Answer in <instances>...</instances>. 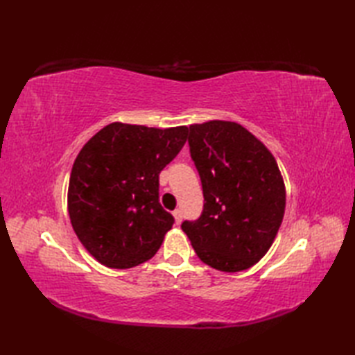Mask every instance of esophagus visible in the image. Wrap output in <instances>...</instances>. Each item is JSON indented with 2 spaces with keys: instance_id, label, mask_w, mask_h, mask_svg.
I'll return each instance as SVG.
<instances>
[{
  "instance_id": "esophagus-1",
  "label": "esophagus",
  "mask_w": 355,
  "mask_h": 355,
  "mask_svg": "<svg viewBox=\"0 0 355 355\" xmlns=\"http://www.w3.org/2000/svg\"><path fill=\"white\" fill-rule=\"evenodd\" d=\"M173 218H175V224H180V223H182V220H183V214H182V210H180V209H175V210H173Z\"/></svg>"
}]
</instances>
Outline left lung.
<instances>
[{
	"label": "left lung",
	"instance_id": "1",
	"mask_svg": "<svg viewBox=\"0 0 355 355\" xmlns=\"http://www.w3.org/2000/svg\"><path fill=\"white\" fill-rule=\"evenodd\" d=\"M191 157L205 207L183 232L198 258L235 273L254 266L273 244L285 212V184L273 154L244 126L210 120L189 126Z\"/></svg>",
	"mask_w": 355,
	"mask_h": 355
}]
</instances>
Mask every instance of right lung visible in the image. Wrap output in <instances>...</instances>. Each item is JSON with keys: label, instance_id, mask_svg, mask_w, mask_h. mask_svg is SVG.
<instances>
[{"label": "right lung", "instance_id": "1", "mask_svg": "<svg viewBox=\"0 0 355 355\" xmlns=\"http://www.w3.org/2000/svg\"><path fill=\"white\" fill-rule=\"evenodd\" d=\"M187 131L114 122L80 149L69 215L82 245L105 267H135L160 248L173 216L158 202V175L184 146Z\"/></svg>", "mask_w": 355, "mask_h": 355}]
</instances>
